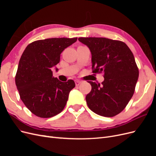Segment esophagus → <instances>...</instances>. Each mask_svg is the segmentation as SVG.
Here are the masks:
<instances>
[{
  "label": "esophagus",
  "instance_id": "34e87169",
  "mask_svg": "<svg viewBox=\"0 0 156 156\" xmlns=\"http://www.w3.org/2000/svg\"><path fill=\"white\" fill-rule=\"evenodd\" d=\"M75 85H76V86H79V84L81 83V81H79V80H76V81H75Z\"/></svg>",
  "mask_w": 156,
  "mask_h": 156
}]
</instances>
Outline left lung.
I'll return each instance as SVG.
<instances>
[{"instance_id":"1","label":"left lung","mask_w":156,"mask_h":156,"mask_svg":"<svg viewBox=\"0 0 156 156\" xmlns=\"http://www.w3.org/2000/svg\"><path fill=\"white\" fill-rule=\"evenodd\" d=\"M92 55L93 73H104L100 84L88 81L92 90L86 96L90 109L96 114L112 117L119 114L133 96L139 77L134 56L121 41L105 37H79Z\"/></svg>"}]
</instances>
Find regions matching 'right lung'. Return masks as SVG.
<instances>
[{"instance_id": "1", "label": "right lung", "mask_w": 156, "mask_h": 156, "mask_svg": "<svg viewBox=\"0 0 156 156\" xmlns=\"http://www.w3.org/2000/svg\"><path fill=\"white\" fill-rule=\"evenodd\" d=\"M77 40V37H55L37 40L28 45L23 53L16 84L21 100L36 116L53 117L66 106L75 82L60 81L53 77L51 68L59 63L62 52Z\"/></svg>"}]
</instances>
